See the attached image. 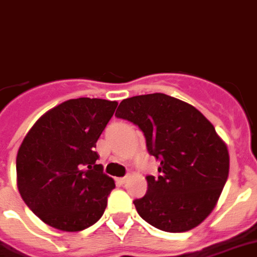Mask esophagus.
<instances>
[{"label": "esophagus", "instance_id": "34e87169", "mask_svg": "<svg viewBox=\"0 0 257 257\" xmlns=\"http://www.w3.org/2000/svg\"><path fill=\"white\" fill-rule=\"evenodd\" d=\"M127 179H128V177L117 178V179H116V182L119 183V185H123V183H126V182H127Z\"/></svg>", "mask_w": 257, "mask_h": 257}]
</instances>
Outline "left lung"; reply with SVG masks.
Returning a JSON list of instances; mask_svg holds the SVG:
<instances>
[{
  "label": "left lung",
  "mask_w": 257,
  "mask_h": 257,
  "mask_svg": "<svg viewBox=\"0 0 257 257\" xmlns=\"http://www.w3.org/2000/svg\"><path fill=\"white\" fill-rule=\"evenodd\" d=\"M115 116L133 121L160 162L159 177L148 175V190L134 200L137 212L153 227L182 233L212 212L228 177L230 157L207 117L185 101L163 93L120 102Z\"/></svg>",
  "instance_id": "obj_1"
}]
</instances>
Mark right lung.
Masks as SVG:
<instances>
[{"label":"right lung","instance_id":"right-lung-1","mask_svg":"<svg viewBox=\"0 0 257 257\" xmlns=\"http://www.w3.org/2000/svg\"><path fill=\"white\" fill-rule=\"evenodd\" d=\"M117 102L74 98L48 110L24 137L16 157L18 189L42 222L80 231L102 216L115 181L94 152Z\"/></svg>","mask_w":257,"mask_h":257}]
</instances>
